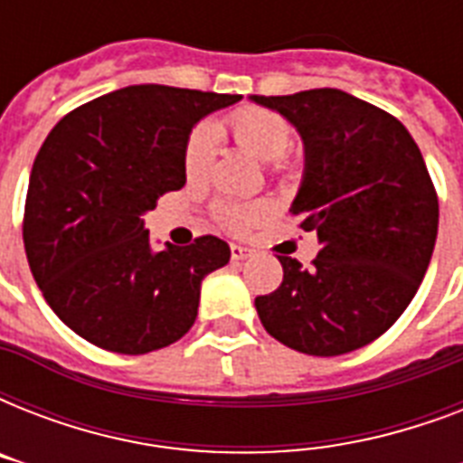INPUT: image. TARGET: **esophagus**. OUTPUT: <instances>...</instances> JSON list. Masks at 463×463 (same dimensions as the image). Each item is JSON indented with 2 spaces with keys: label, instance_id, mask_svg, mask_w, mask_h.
<instances>
[{
  "label": "esophagus",
  "instance_id": "34e87169",
  "mask_svg": "<svg viewBox=\"0 0 463 463\" xmlns=\"http://www.w3.org/2000/svg\"><path fill=\"white\" fill-rule=\"evenodd\" d=\"M231 257L232 260L242 261V260H247V257H252V250L245 245H231Z\"/></svg>",
  "mask_w": 463,
  "mask_h": 463
}]
</instances>
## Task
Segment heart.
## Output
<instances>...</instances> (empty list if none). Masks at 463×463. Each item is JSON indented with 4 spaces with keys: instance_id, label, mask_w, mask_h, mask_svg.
<instances>
[{
    "instance_id": "b5f03b06",
    "label": "heart",
    "mask_w": 463,
    "mask_h": 463,
    "mask_svg": "<svg viewBox=\"0 0 463 463\" xmlns=\"http://www.w3.org/2000/svg\"><path fill=\"white\" fill-rule=\"evenodd\" d=\"M228 125H231L232 139L238 141L242 151H247L261 163L274 160V165H283V156L288 154L293 132L279 112L247 105V108L232 112ZM213 154H216V129L211 122H202L189 132L184 154H182V165H184L187 180H203L213 163ZM269 211H271L269 202H218L213 206V216L218 218V223L231 231H245L260 218L267 216Z\"/></svg>"
}]
</instances>
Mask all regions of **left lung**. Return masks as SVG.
<instances>
[{
  "label": "left lung",
  "mask_w": 463,
  "mask_h": 463,
  "mask_svg": "<svg viewBox=\"0 0 463 463\" xmlns=\"http://www.w3.org/2000/svg\"><path fill=\"white\" fill-rule=\"evenodd\" d=\"M305 144L293 216L315 231L312 267L279 254L281 286L254 300L264 329L307 355L373 344L416 296L438 240V192L420 148L389 112L338 89L252 96Z\"/></svg>",
  "instance_id": "obj_1"
}]
</instances>
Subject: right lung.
<instances>
[{
    "label": "right lung",
    "mask_w": 463,
    "mask_h": 463,
    "mask_svg": "<svg viewBox=\"0 0 463 463\" xmlns=\"http://www.w3.org/2000/svg\"><path fill=\"white\" fill-rule=\"evenodd\" d=\"M242 96L141 83L76 108L40 146L28 182L24 245L38 288L69 329L125 355L192 329L202 281L225 267L216 235L156 252L144 213L184 187L192 127Z\"/></svg>",
    "instance_id": "right-lung-1"
}]
</instances>
